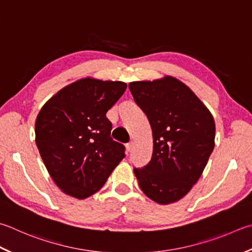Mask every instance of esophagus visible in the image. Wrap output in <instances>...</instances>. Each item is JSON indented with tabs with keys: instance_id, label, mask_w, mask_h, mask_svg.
<instances>
[{
	"instance_id": "34e87169",
	"label": "esophagus",
	"mask_w": 252,
	"mask_h": 252,
	"mask_svg": "<svg viewBox=\"0 0 252 252\" xmlns=\"http://www.w3.org/2000/svg\"><path fill=\"white\" fill-rule=\"evenodd\" d=\"M133 146H134V142H133V141H131L130 143H127V144H126V149H127V151H129V152H131V151L133 150Z\"/></svg>"
}]
</instances>
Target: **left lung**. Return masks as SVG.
Masks as SVG:
<instances>
[{"mask_svg":"<svg viewBox=\"0 0 252 252\" xmlns=\"http://www.w3.org/2000/svg\"><path fill=\"white\" fill-rule=\"evenodd\" d=\"M129 89L153 135L152 158L134 168L140 189L158 204L177 202L199 180L213 152L214 118L189 87L174 77L133 81Z\"/></svg>","mask_w":252,"mask_h":252,"instance_id":"8db88e82","label":"left lung"}]
</instances>
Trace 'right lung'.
I'll return each mask as SVG.
<instances>
[{
    "label": "right lung",
    "mask_w": 252,
    "mask_h": 252,
    "mask_svg": "<svg viewBox=\"0 0 252 252\" xmlns=\"http://www.w3.org/2000/svg\"><path fill=\"white\" fill-rule=\"evenodd\" d=\"M126 89V82L87 77L63 87L40 109L36 145L55 184L71 197L97 193L126 157L106 117Z\"/></svg>",
    "instance_id": "add662e5"
}]
</instances>
